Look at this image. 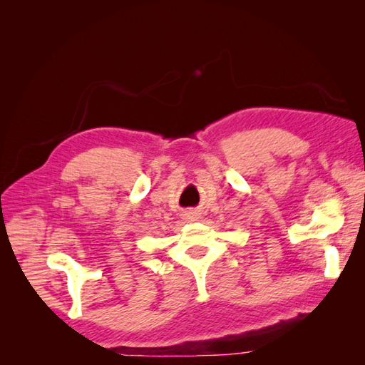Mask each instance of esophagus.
I'll list each match as a JSON object with an SVG mask.
<instances>
[{
  "mask_svg": "<svg viewBox=\"0 0 365 365\" xmlns=\"http://www.w3.org/2000/svg\"><path fill=\"white\" fill-rule=\"evenodd\" d=\"M182 217H184L185 220H189V222H193V220L197 219V213L193 212V210H189V212H184Z\"/></svg>",
  "mask_w": 365,
  "mask_h": 365,
  "instance_id": "obj_1",
  "label": "esophagus"
}]
</instances>
